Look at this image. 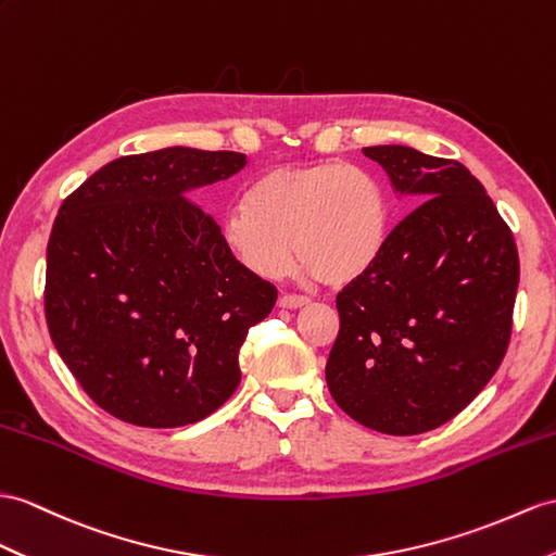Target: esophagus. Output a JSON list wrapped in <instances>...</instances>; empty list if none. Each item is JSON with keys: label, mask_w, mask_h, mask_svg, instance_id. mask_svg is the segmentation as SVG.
I'll use <instances>...</instances> for the list:
<instances>
[{"label": "esophagus", "mask_w": 556, "mask_h": 556, "mask_svg": "<svg viewBox=\"0 0 556 556\" xmlns=\"http://www.w3.org/2000/svg\"><path fill=\"white\" fill-rule=\"evenodd\" d=\"M308 302L311 300H308V296H304V294H280V300H278V304L282 308H302Z\"/></svg>", "instance_id": "esophagus-1"}]
</instances>
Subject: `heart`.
Returning <instances> with one entry per match:
<instances>
[{
	"instance_id": "obj_1",
	"label": "heart",
	"mask_w": 556,
	"mask_h": 556,
	"mask_svg": "<svg viewBox=\"0 0 556 556\" xmlns=\"http://www.w3.org/2000/svg\"><path fill=\"white\" fill-rule=\"evenodd\" d=\"M389 238V195L370 169L349 162L276 167L256 179L248 202L222 219L226 250L252 274L282 278L302 264L344 286L380 260Z\"/></svg>"
}]
</instances>
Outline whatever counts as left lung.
<instances>
[{"instance_id": "1", "label": "left lung", "mask_w": 556, "mask_h": 556, "mask_svg": "<svg viewBox=\"0 0 556 556\" xmlns=\"http://www.w3.org/2000/svg\"><path fill=\"white\" fill-rule=\"evenodd\" d=\"M413 207L377 264L337 294L325 380L356 422L413 437L448 422L489 384L511 334L519 254L477 176L408 146L363 148Z\"/></svg>"}]
</instances>
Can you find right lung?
I'll use <instances>...</instances> for the list:
<instances>
[{"label": "right lung", "mask_w": 556, "mask_h": 556, "mask_svg": "<svg viewBox=\"0 0 556 556\" xmlns=\"http://www.w3.org/2000/svg\"><path fill=\"white\" fill-rule=\"evenodd\" d=\"M245 162L184 146L125 155L63 200L47 245V328L77 384L122 422L193 425L240 384V346L278 290L184 193Z\"/></svg>", "instance_id": "add662e5"}]
</instances>
